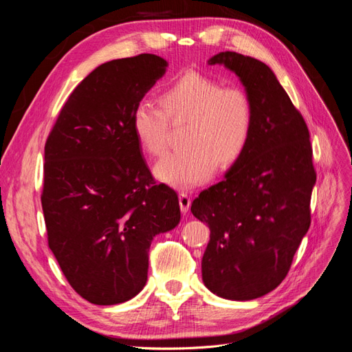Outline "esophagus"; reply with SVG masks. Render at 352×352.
Returning <instances> with one entry per match:
<instances>
[{
    "mask_svg": "<svg viewBox=\"0 0 352 352\" xmlns=\"http://www.w3.org/2000/svg\"><path fill=\"white\" fill-rule=\"evenodd\" d=\"M190 197L186 194V192H180L179 194V206H180V211L184 212V214H186L189 207H190Z\"/></svg>",
    "mask_w": 352,
    "mask_h": 352,
    "instance_id": "1",
    "label": "esophagus"
}]
</instances>
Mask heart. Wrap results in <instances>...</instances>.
Wrapping results in <instances>:
<instances>
[{
    "label": "heart",
    "mask_w": 352,
    "mask_h": 352,
    "mask_svg": "<svg viewBox=\"0 0 352 352\" xmlns=\"http://www.w3.org/2000/svg\"><path fill=\"white\" fill-rule=\"evenodd\" d=\"M158 104L141 101L132 111V129L141 148L160 155L167 145L170 123H184L179 150L155 164V176L179 188L206 182L212 170L238 163L250 142L254 107L239 87H223L206 74L189 72L158 94Z\"/></svg>",
    "instance_id": "obj_1"
}]
</instances>
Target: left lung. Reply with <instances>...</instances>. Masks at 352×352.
<instances>
[{"label":"left lung","mask_w":352,"mask_h":352,"mask_svg":"<svg viewBox=\"0 0 352 352\" xmlns=\"http://www.w3.org/2000/svg\"><path fill=\"white\" fill-rule=\"evenodd\" d=\"M208 65H223L241 79L254 126L238 163L190 206L210 228L202 280L221 298L250 301L280 285L310 228L313 148L301 113L267 65L233 51Z\"/></svg>","instance_id":"obj_1"}]
</instances>
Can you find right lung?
I'll use <instances>...</instances> for the list:
<instances>
[{
	"instance_id": "add662e5",
	"label": "right lung",
	"mask_w": 352,
	"mask_h": 352,
	"mask_svg": "<svg viewBox=\"0 0 352 352\" xmlns=\"http://www.w3.org/2000/svg\"><path fill=\"white\" fill-rule=\"evenodd\" d=\"M166 67L154 54L104 63L74 88L48 135L41 195L48 245L92 304L140 294L153 238L180 220L177 194L155 184L131 123Z\"/></svg>"
}]
</instances>
